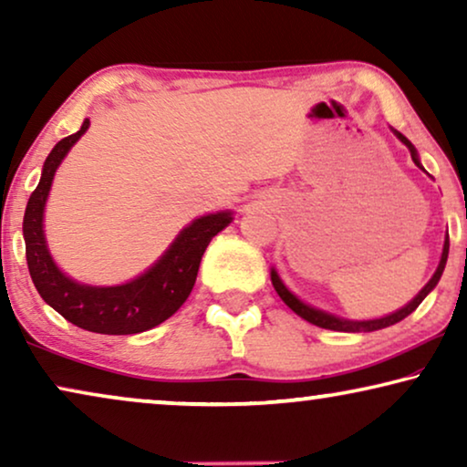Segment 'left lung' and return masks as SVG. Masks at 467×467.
<instances>
[{
    "label": "left lung",
    "instance_id": "left-lung-1",
    "mask_svg": "<svg viewBox=\"0 0 467 467\" xmlns=\"http://www.w3.org/2000/svg\"><path fill=\"white\" fill-rule=\"evenodd\" d=\"M395 136H398L401 142H404L406 146H408V150H410V155H412V161L419 165L420 168V163H419V157H417V149H414V146L408 142V140L401 136L400 131H395ZM423 170V168H420ZM446 259H449V234H446V240H444V248H442V259H440V265H438V270H436V274H433L431 276V280L430 283H427L423 289H420V293L417 297L412 299L410 304L408 306H404V308L401 310H398V312H393V315H389V317H382V318H374V321H347V318H340V317H334V315H329V312H323V310H317V308H310V306H306L304 302H299V299L293 296V293L286 289V286L283 285V280L278 278V274L272 270V285H274V289H276V293L280 296V299H283V302L289 306V308L296 312V315H299L302 318H306V321L308 323H312V325H317V327H323V329H334V331H376V329H385V327H389V325H395V323H400L401 318H406L408 315H410V312H414L419 308V304L423 302V299L427 297V293H430L433 286L438 285V280H440V276H442V272H444V265H446Z\"/></svg>",
    "mask_w": 467,
    "mask_h": 467
}]
</instances>
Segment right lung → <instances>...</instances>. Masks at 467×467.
Masks as SVG:
<instances>
[{
	"label": "right lung",
	"mask_w": 467,
	"mask_h": 467,
	"mask_svg": "<svg viewBox=\"0 0 467 467\" xmlns=\"http://www.w3.org/2000/svg\"><path fill=\"white\" fill-rule=\"evenodd\" d=\"M85 119L80 131L63 138L44 161L42 178L31 193L23 219L25 254L37 293L50 308L76 327L108 336L140 334L157 327L184 304L193 289L202 254L221 229L232 223V213L208 214L184 227L161 259L136 280L119 286H87L74 283L59 272L48 254L42 232L44 203L61 159L87 131Z\"/></svg>",
	"instance_id": "1"
}]
</instances>
